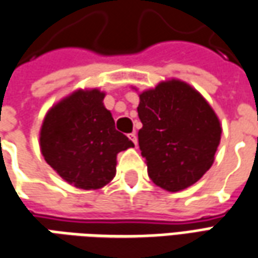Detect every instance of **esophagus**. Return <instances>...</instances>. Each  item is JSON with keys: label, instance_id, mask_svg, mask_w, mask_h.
<instances>
[{"label": "esophagus", "instance_id": "esophagus-1", "mask_svg": "<svg viewBox=\"0 0 258 258\" xmlns=\"http://www.w3.org/2000/svg\"><path fill=\"white\" fill-rule=\"evenodd\" d=\"M129 139H131V142H132L135 146H138V136H136V133H131V135H129Z\"/></svg>", "mask_w": 258, "mask_h": 258}]
</instances>
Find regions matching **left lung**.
<instances>
[{"instance_id": "obj_1", "label": "left lung", "mask_w": 258, "mask_h": 258, "mask_svg": "<svg viewBox=\"0 0 258 258\" xmlns=\"http://www.w3.org/2000/svg\"><path fill=\"white\" fill-rule=\"evenodd\" d=\"M139 98V146L150 179L172 193L190 187L213 165L222 133L218 116L183 80L160 82Z\"/></svg>"}]
</instances>
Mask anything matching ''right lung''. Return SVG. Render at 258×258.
<instances>
[{
	"mask_svg": "<svg viewBox=\"0 0 258 258\" xmlns=\"http://www.w3.org/2000/svg\"><path fill=\"white\" fill-rule=\"evenodd\" d=\"M105 93L79 89L54 104L40 129V150L47 164L65 182L97 190L116 173V155L135 144L115 129L104 105Z\"/></svg>",
	"mask_w": 258,
	"mask_h": 258,
	"instance_id": "add662e5",
	"label": "right lung"
}]
</instances>
